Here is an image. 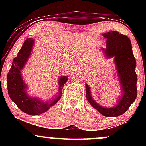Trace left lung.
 <instances>
[{
  "label": "left lung",
  "instance_id": "8db88e82",
  "mask_svg": "<svg viewBox=\"0 0 146 146\" xmlns=\"http://www.w3.org/2000/svg\"><path fill=\"white\" fill-rule=\"evenodd\" d=\"M102 36L106 38V48L102 51L106 58H114L117 76L121 86V95L113 107L102 106L91 96L90 87L86 84V96L90 104L103 116L115 117L123 115L136 100L137 76L135 72L136 60L132 53L130 39L116 31H108Z\"/></svg>",
  "mask_w": 146,
  "mask_h": 146
}]
</instances>
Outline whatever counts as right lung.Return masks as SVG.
<instances>
[{
	"mask_svg": "<svg viewBox=\"0 0 146 146\" xmlns=\"http://www.w3.org/2000/svg\"><path fill=\"white\" fill-rule=\"evenodd\" d=\"M35 40L27 38L24 42L17 57L14 58L11 67L7 78V90L10 99L16 104L19 109L29 115H38L45 113L60 100L67 76H61L58 80V93L55 98L47 101H43L39 98H32L27 93V85L22 76L21 71L25 67L31 56Z\"/></svg>",
	"mask_w": 146,
	"mask_h": 146,
	"instance_id": "right-lung-1",
	"label": "right lung"
}]
</instances>
